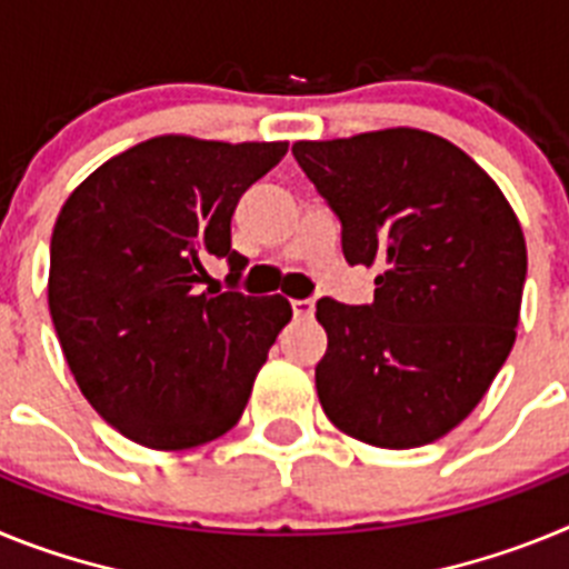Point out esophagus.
<instances>
[{
    "instance_id": "esophagus-1",
    "label": "esophagus",
    "mask_w": 569,
    "mask_h": 569,
    "mask_svg": "<svg viewBox=\"0 0 569 569\" xmlns=\"http://www.w3.org/2000/svg\"><path fill=\"white\" fill-rule=\"evenodd\" d=\"M316 310V305L310 299H296L293 301V316L296 319H310Z\"/></svg>"
}]
</instances>
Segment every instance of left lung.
<instances>
[{
	"instance_id": "8db88e82",
	"label": "left lung",
	"mask_w": 569,
	"mask_h": 569,
	"mask_svg": "<svg viewBox=\"0 0 569 569\" xmlns=\"http://www.w3.org/2000/svg\"><path fill=\"white\" fill-rule=\"evenodd\" d=\"M293 156L341 219L345 259L379 270L373 305H316L321 407L365 445H430L472 413L512 350L519 216L465 150L419 128L305 139Z\"/></svg>"
}]
</instances>
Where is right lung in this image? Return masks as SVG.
<instances>
[{
	"mask_svg": "<svg viewBox=\"0 0 569 569\" xmlns=\"http://www.w3.org/2000/svg\"><path fill=\"white\" fill-rule=\"evenodd\" d=\"M288 142L164 133L99 164L50 236L48 308L90 407L150 450H188L241 419L293 308L281 296L202 290L228 259L241 193Z\"/></svg>",
	"mask_w": 569,
	"mask_h": 569,
	"instance_id": "add662e5",
	"label": "right lung"
}]
</instances>
